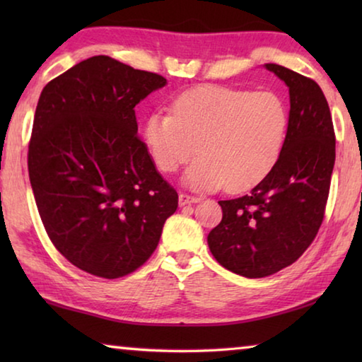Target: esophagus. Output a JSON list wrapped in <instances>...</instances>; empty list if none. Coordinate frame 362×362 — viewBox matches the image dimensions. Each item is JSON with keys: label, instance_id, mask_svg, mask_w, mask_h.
Wrapping results in <instances>:
<instances>
[{"label": "esophagus", "instance_id": "34e87169", "mask_svg": "<svg viewBox=\"0 0 362 362\" xmlns=\"http://www.w3.org/2000/svg\"><path fill=\"white\" fill-rule=\"evenodd\" d=\"M198 201H199V198H196V196L187 194V193H180V194H179V204H180V206L194 204V203H198Z\"/></svg>", "mask_w": 362, "mask_h": 362}]
</instances>
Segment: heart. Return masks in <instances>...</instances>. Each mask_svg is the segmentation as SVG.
I'll list each match as a JSON object with an SVG mask.
<instances>
[{"label":"heart","instance_id":"1","mask_svg":"<svg viewBox=\"0 0 362 362\" xmlns=\"http://www.w3.org/2000/svg\"><path fill=\"white\" fill-rule=\"evenodd\" d=\"M289 131V107L273 90L252 93L196 86L173 102V115L153 113L144 137L159 170L170 174L199 158L183 183L194 189L244 192L272 173Z\"/></svg>","mask_w":362,"mask_h":362}]
</instances>
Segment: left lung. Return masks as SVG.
<instances>
[{
	"mask_svg": "<svg viewBox=\"0 0 362 362\" xmlns=\"http://www.w3.org/2000/svg\"><path fill=\"white\" fill-rule=\"evenodd\" d=\"M289 88V131L283 153L259 185L218 201L222 222L207 236L220 265L246 278H265L292 265L317 235L335 163L332 116L313 79L265 64Z\"/></svg>",
	"mask_w": 362,
	"mask_h": 362,
	"instance_id": "left-lung-1",
	"label": "left lung"
}]
</instances>
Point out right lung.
<instances>
[{
    "label": "right lung",
    "mask_w": 362,
    "mask_h": 362,
    "mask_svg": "<svg viewBox=\"0 0 362 362\" xmlns=\"http://www.w3.org/2000/svg\"><path fill=\"white\" fill-rule=\"evenodd\" d=\"M166 78L94 56L49 81L36 105L28 175L66 260L115 279L150 259L179 206L137 136L136 105Z\"/></svg>",
    "instance_id": "right-lung-1"
}]
</instances>
